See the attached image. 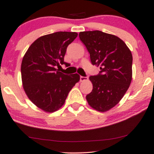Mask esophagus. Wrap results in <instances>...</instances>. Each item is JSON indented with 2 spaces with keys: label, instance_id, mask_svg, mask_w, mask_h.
<instances>
[{
  "label": "esophagus",
  "instance_id": "34e87169",
  "mask_svg": "<svg viewBox=\"0 0 154 154\" xmlns=\"http://www.w3.org/2000/svg\"><path fill=\"white\" fill-rule=\"evenodd\" d=\"M86 80H88V77L80 76V82H84V81H86Z\"/></svg>",
  "mask_w": 154,
  "mask_h": 154
}]
</instances>
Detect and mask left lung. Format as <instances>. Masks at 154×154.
Instances as JSON below:
<instances>
[{"label": "left lung", "instance_id": "left-lung-1", "mask_svg": "<svg viewBox=\"0 0 154 154\" xmlns=\"http://www.w3.org/2000/svg\"><path fill=\"white\" fill-rule=\"evenodd\" d=\"M79 36L91 63L100 68L97 75L89 77L93 90L86 95L87 102L98 111H106L120 102L130 86L131 52L120 38L102 31L82 32Z\"/></svg>", "mask_w": 154, "mask_h": 154}]
</instances>
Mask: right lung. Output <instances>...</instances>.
I'll use <instances>...</instances> for the list:
<instances>
[{
    "instance_id": "right-lung-1",
    "label": "right lung",
    "mask_w": 154,
    "mask_h": 154,
    "mask_svg": "<svg viewBox=\"0 0 154 154\" xmlns=\"http://www.w3.org/2000/svg\"><path fill=\"white\" fill-rule=\"evenodd\" d=\"M77 36L72 32H57L37 38L23 58L21 77L24 91L36 106L46 112L56 111L63 106L75 84L78 74L66 75L57 67L64 61L68 45Z\"/></svg>"
}]
</instances>
